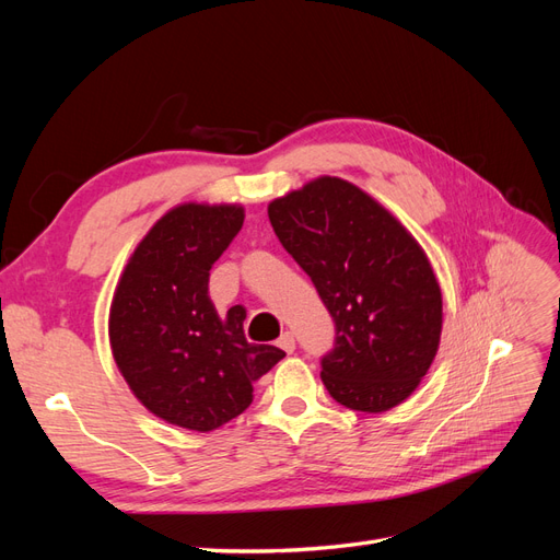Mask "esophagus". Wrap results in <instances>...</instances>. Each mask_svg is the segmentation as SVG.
I'll list each match as a JSON object with an SVG mask.
<instances>
[{
	"instance_id": "1",
	"label": "esophagus",
	"mask_w": 560,
	"mask_h": 560,
	"mask_svg": "<svg viewBox=\"0 0 560 560\" xmlns=\"http://www.w3.org/2000/svg\"><path fill=\"white\" fill-rule=\"evenodd\" d=\"M278 346H280L284 352H294V350H296L294 334H292V331H284V334L278 338Z\"/></svg>"
}]
</instances>
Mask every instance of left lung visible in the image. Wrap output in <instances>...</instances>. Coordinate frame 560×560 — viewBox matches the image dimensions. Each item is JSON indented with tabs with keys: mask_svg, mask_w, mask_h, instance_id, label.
Wrapping results in <instances>:
<instances>
[{
	"mask_svg": "<svg viewBox=\"0 0 560 560\" xmlns=\"http://www.w3.org/2000/svg\"><path fill=\"white\" fill-rule=\"evenodd\" d=\"M282 247L306 270L336 325L322 383L352 411L411 397L442 338V290L425 249L360 186L317 177L268 202Z\"/></svg>",
	"mask_w": 560,
	"mask_h": 560,
	"instance_id": "left-lung-1",
	"label": "left lung"
}]
</instances>
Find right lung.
Returning a JSON list of instances; mask_svg holds the SVG:
<instances>
[{
  "label": "right lung",
  "mask_w": 560,
  "mask_h": 560,
  "mask_svg": "<svg viewBox=\"0 0 560 560\" xmlns=\"http://www.w3.org/2000/svg\"><path fill=\"white\" fill-rule=\"evenodd\" d=\"M245 222L243 206L182 202L135 247L114 290V362L147 411L171 425L212 432L252 404V383L284 352L247 343L245 308L222 317L210 268Z\"/></svg>",
  "instance_id": "obj_1"
}]
</instances>
